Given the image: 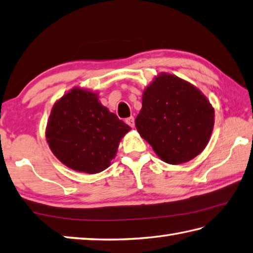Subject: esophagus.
Listing matches in <instances>:
<instances>
[{"mask_svg":"<svg viewBox=\"0 0 253 253\" xmlns=\"http://www.w3.org/2000/svg\"><path fill=\"white\" fill-rule=\"evenodd\" d=\"M126 123L127 124V126H130L131 127H134V118L130 117V118L126 119Z\"/></svg>","mask_w":253,"mask_h":253,"instance_id":"34e87169","label":"esophagus"}]
</instances>
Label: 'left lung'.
<instances>
[{
  "mask_svg": "<svg viewBox=\"0 0 253 253\" xmlns=\"http://www.w3.org/2000/svg\"><path fill=\"white\" fill-rule=\"evenodd\" d=\"M214 126V109L191 83L161 73L145 88L142 109L135 119L140 135L151 144L162 161L188 162L209 142Z\"/></svg>",
  "mask_w": 253,
  "mask_h": 253,
  "instance_id": "8db88e82",
  "label": "left lung"
}]
</instances>
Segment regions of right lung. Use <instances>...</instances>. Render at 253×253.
Instances as JSON below:
<instances>
[{
  "mask_svg": "<svg viewBox=\"0 0 253 253\" xmlns=\"http://www.w3.org/2000/svg\"><path fill=\"white\" fill-rule=\"evenodd\" d=\"M97 97L95 92L72 88L53 105L45 131L53 154L70 169L88 174L110 167L131 130Z\"/></svg>",
  "mask_w": 253,
  "mask_h": 253,
  "instance_id": "right-lung-1",
  "label": "right lung"
}]
</instances>
